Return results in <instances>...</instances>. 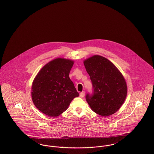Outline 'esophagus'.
<instances>
[{"mask_svg":"<svg viewBox=\"0 0 154 154\" xmlns=\"http://www.w3.org/2000/svg\"><path fill=\"white\" fill-rule=\"evenodd\" d=\"M85 93L84 91L81 92L80 94V97H84V96H85Z\"/></svg>","mask_w":154,"mask_h":154,"instance_id":"1","label":"esophagus"}]
</instances>
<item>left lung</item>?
I'll list each match as a JSON object with an SVG mask.
<instances>
[{
  "label": "left lung",
  "mask_w": 154,
  "mask_h": 154,
  "mask_svg": "<svg viewBox=\"0 0 154 154\" xmlns=\"http://www.w3.org/2000/svg\"><path fill=\"white\" fill-rule=\"evenodd\" d=\"M84 64L93 87V94L85 96L91 109L103 117L114 114L123 104L127 95L124 76L109 59L100 55L89 58Z\"/></svg>",
  "instance_id": "1"
}]
</instances>
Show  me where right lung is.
<instances>
[{
  "mask_svg": "<svg viewBox=\"0 0 154 154\" xmlns=\"http://www.w3.org/2000/svg\"><path fill=\"white\" fill-rule=\"evenodd\" d=\"M73 64L70 59H55L43 66L35 78L32 101L44 114L51 117L59 116L79 96L69 76Z\"/></svg>",
  "mask_w": 154,
  "mask_h": 154,
  "instance_id": "obj_1",
  "label": "right lung"
}]
</instances>
